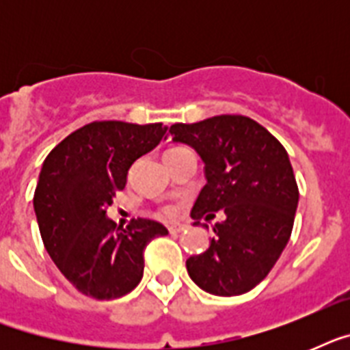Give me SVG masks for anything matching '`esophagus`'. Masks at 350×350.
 I'll return each mask as SVG.
<instances>
[{
  "label": "esophagus",
  "instance_id": "34e87169",
  "mask_svg": "<svg viewBox=\"0 0 350 350\" xmlns=\"http://www.w3.org/2000/svg\"><path fill=\"white\" fill-rule=\"evenodd\" d=\"M185 229H187L185 225H170L169 232L170 234H178V232H183Z\"/></svg>",
  "mask_w": 350,
  "mask_h": 350
}]
</instances>
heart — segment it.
I'll return each mask as SVG.
<instances>
[{
	"mask_svg": "<svg viewBox=\"0 0 350 350\" xmlns=\"http://www.w3.org/2000/svg\"><path fill=\"white\" fill-rule=\"evenodd\" d=\"M165 214H167V216H174L176 211H172V208H167V211H165Z\"/></svg>",
	"mask_w": 350,
	"mask_h": 350,
	"instance_id": "obj_1",
	"label": "heart"
}]
</instances>
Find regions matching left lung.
<instances>
[{
    "label": "left lung",
    "instance_id": "1",
    "mask_svg": "<svg viewBox=\"0 0 350 350\" xmlns=\"http://www.w3.org/2000/svg\"><path fill=\"white\" fill-rule=\"evenodd\" d=\"M169 134L205 165L207 185L191 211L194 225L207 213H225L208 249L187 260L189 276L214 296L249 293L271 272L293 232L299 194L287 150L265 126L232 114L176 123Z\"/></svg>",
    "mask_w": 350,
    "mask_h": 350
}]
</instances>
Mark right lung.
<instances>
[{"instance_id":"add662e5","label":"right lung","mask_w":350,"mask_h":350,"mask_svg":"<svg viewBox=\"0 0 350 350\" xmlns=\"http://www.w3.org/2000/svg\"><path fill=\"white\" fill-rule=\"evenodd\" d=\"M169 126L94 121L52 148L41 165L34 213L45 249L85 296L116 299L143 278V249L169 230L137 218L123 229L107 207L126 185L131 165L150 152Z\"/></svg>"}]
</instances>
